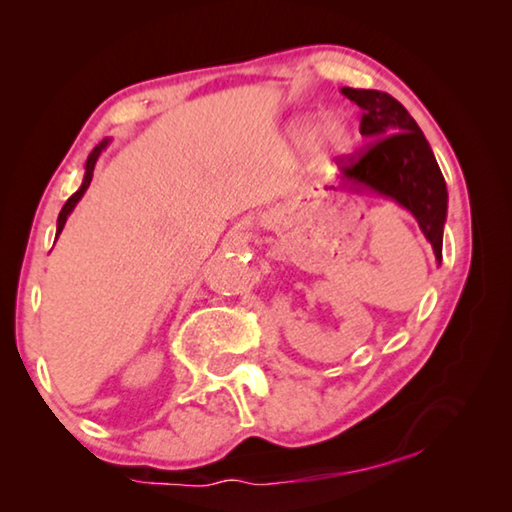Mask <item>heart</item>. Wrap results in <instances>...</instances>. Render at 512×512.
Instances as JSON below:
<instances>
[{"label": "heart", "instance_id": "1", "mask_svg": "<svg viewBox=\"0 0 512 512\" xmlns=\"http://www.w3.org/2000/svg\"><path fill=\"white\" fill-rule=\"evenodd\" d=\"M289 135L298 149H309L314 144L320 160L345 158L357 144V133L345 117H327L323 124H318L316 117H300L293 121Z\"/></svg>", "mask_w": 512, "mask_h": 512}]
</instances>
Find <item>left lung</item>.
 I'll return each instance as SVG.
<instances>
[{
	"instance_id": "left-lung-1",
	"label": "left lung",
	"mask_w": 512,
	"mask_h": 512,
	"mask_svg": "<svg viewBox=\"0 0 512 512\" xmlns=\"http://www.w3.org/2000/svg\"><path fill=\"white\" fill-rule=\"evenodd\" d=\"M341 92L363 110L361 135L372 142L359 158L343 164L339 185L329 189L391 198L413 214L440 262L447 221V185L427 137L409 110L388 92L354 88Z\"/></svg>"
}]
</instances>
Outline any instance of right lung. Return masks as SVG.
<instances>
[{"label":"right lung","instance_id":"obj_1","mask_svg":"<svg viewBox=\"0 0 512 512\" xmlns=\"http://www.w3.org/2000/svg\"><path fill=\"white\" fill-rule=\"evenodd\" d=\"M110 144V140L106 137V140H103L101 144H97L92 149V153L88 155V160H85V176H83V183H81V187L76 189V192L67 198V203L63 205V210H60V214H58V223H56V239H58V235L60 232H63V228H65V221H67V216L72 214V210L76 207V203L81 201L83 198V194L88 192V187H90V183H92V173H94V164H97V160H99V155H101V151L106 149V146Z\"/></svg>","mask_w":512,"mask_h":512}]
</instances>
